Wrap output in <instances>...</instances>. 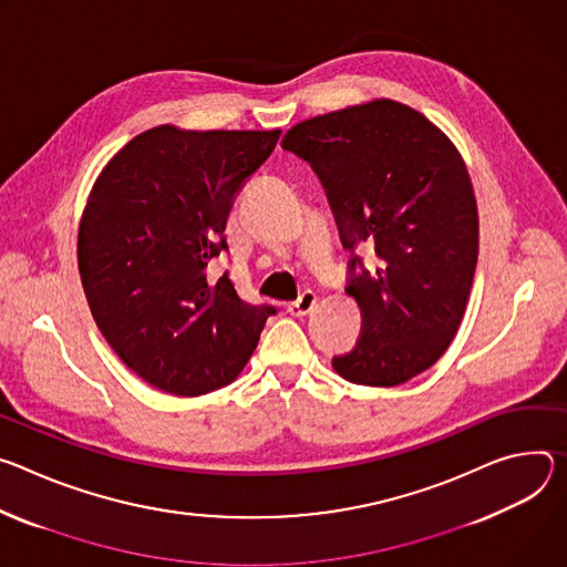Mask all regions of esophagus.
I'll use <instances>...</instances> for the list:
<instances>
[{"mask_svg":"<svg viewBox=\"0 0 567 567\" xmlns=\"http://www.w3.org/2000/svg\"><path fill=\"white\" fill-rule=\"evenodd\" d=\"M316 303H318V295L312 290H306V292L299 295L297 301L288 303V312L292 318H303V316H308L312 308H316Z\"/></svg>","mask_w":567,"mask_h":567,"instance_id":"esophagus-1","label":"esophagus"}]
</instances>
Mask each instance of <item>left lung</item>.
I'll return each mask as SVG.
<instances>
[{"label": "left lung", "mask_w": 567, "mask_h": 567, "mask_svg": "<svg viewBox=\"0 0 567 567\" xmlns=\"http://www.w3.org/2000/svg\"><path fill=\"white\" fill-rule=\"evenodd\" d=\"M281 146L320 175L342 245L375 251L371 270L349 261L344 290L362 329L333 369L367 388L414 379L451 347L477 266L480 216L462 153L425 114L392 99L303 118Z\"/></svg>", "instance_id": "obj_1"}]
</instances>
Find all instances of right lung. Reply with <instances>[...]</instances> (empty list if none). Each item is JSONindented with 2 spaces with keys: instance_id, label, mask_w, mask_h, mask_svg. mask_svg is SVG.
<instances>
[{
  "instance_id": "add662e5",
  "label": "right lung",
  "mask_w": 567,
  "mask_h": 567,
  "mask_svg": "<svg viewBox=\"0 0 567 567\" xmlns=\"http://www.w3.org/2000/svg\"><path fill=\"white\" fill-rule=\"evenodd\" d=\"M281 131L155 125L101 168L79 223V272L92 318L148 385L200 396L238 379L272 306L243 301L205 268L247 177Z\"/></svg>"
}]
</instances>
